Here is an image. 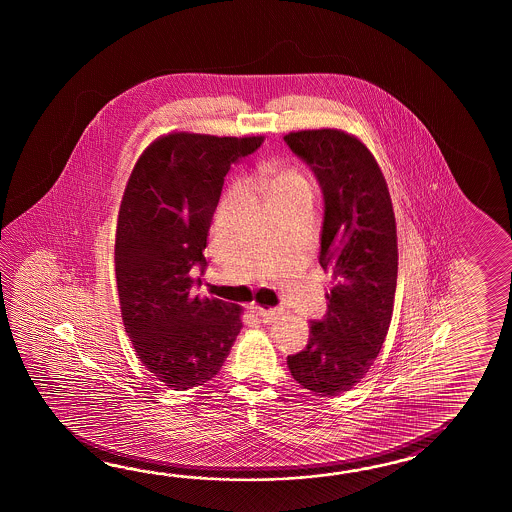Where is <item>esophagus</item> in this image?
<instances>
[{
    "mask_svg": "<svg viewBox=\"0 0 512 512\" xmlns=\"http://www.w3.org/2000/svg\"><path fill=\"white\" fill-rule=\"evenodd\" d=\"M251 311L256 316H260L263 322H272L276 316H280L278 309H263L260 305L252 304Z\"/></svg>",
    "mask_w": 512,
    "mask_h": 512,
    "instance_id": "esophagus-1",
    "label": "esophagus"
}]
</instances>
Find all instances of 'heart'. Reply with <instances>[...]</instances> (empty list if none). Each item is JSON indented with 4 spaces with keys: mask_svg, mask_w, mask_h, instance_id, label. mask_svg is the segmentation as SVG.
I'll return each instance as SVG.
<instances>
[{
    "mask_svg": "<svg viewBox=\"0 0 512 512\" xmlns=\"http://www.w3.org/2000/svg\"><path fill=\"white\" fill-rule=\"evenodd\" d=\"M261 186L272 205L291 203L302 197H313L315 188L307 175L291 164L269 163L261 168Z\"/></svg>",
    "mask_w": 512,
    "mask_h": 512,
    "instance_id": "heart-1",
    "label": "heart"
}]
</instances>
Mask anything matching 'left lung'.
I'll return each instance as SVG.
<instances>
[{
	"instance_id": "obj_1",
	"label": "left lung",
	"mask_w": 512,
	"mask_h": 512,
	"mask_svg": "<svg viewBox=\"0 0 512 512\" xmlns=\"http://www.w3.org/2000/svg\"><path fill=\"white\" fill-rule=\"evenodd\" d=\"M287 146L313 170L324 194L320 265L335 280L327 313L309 342L287 357L294 381L322 397L349 392L368 373L392 322L397 227L379 164L346 131H291Z\"/></svg>"
}]
</instances>
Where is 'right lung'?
<instances>
[{
    "mask_svg": "<svg viewBox=\"0 0 512 512\" xmlns=\"http://www.w3.org/2000/svg\"><path fill=\"white\" fill-rule=\"evenodd\" d=\"M263 137L174 131L135 164L120 203L115 274L120 313L142 364L174 390L218 375L241 327V307L199 298L203 251L225 175Z\"/></svg>",
    "mask_w": 512,
    "mask_h": 512,
    "instance_id": "obj_1",
    "label": "right lung"
}]
</instances>
